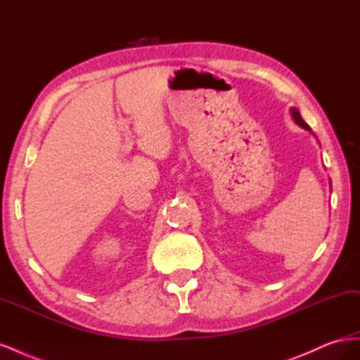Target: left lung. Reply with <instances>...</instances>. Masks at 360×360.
<instances>
[{"label":"left lung","mask_w":360,"mask_h":360,"mask_svg":"<svg viewBox=\"0 0 360 360\" xmlns=\"http://www.w3.org/2000/svg\"><path fill=\"white\" fill-rule=\"evenodd\" d=\"M291 115H292V120H294V122H296L300 127L307 129V130H311V127H309L307 123H304V120L302 118L300 112L296 110V108H291Z\"/></svg>","instance_id":"obj_1"}]
</instances>
